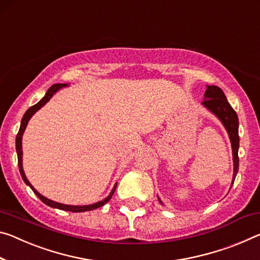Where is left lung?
I'll return each mask as SVG.
<instances>
[{
  "instance_id": "obj_1",
  "label": "left lung",
  "mask_w": 260,
  "mask_h": 260,
  "mask_svg": "<svg viewBox=\"0 0 260 260\" xmlns=\"http://www.w3.org/2000/svg\"><path fill=\"white\" fill-rule=\"evenodd\" d=\"M201 105L205 109H207L209 112L213 113L215 117L219 119L222 125L228 133V137L230 139V143H232L233 149V160H234V174H233V182L232 186L234 184V180L236 178V175L238 172V148H240V137H238V117L235 110L232 108L228 101L224 96L222 90L216 85H207V90H206L204 102ZM158 201L160 205H163L162 201L158 198Z\"/></svg>"
}]
</instances>
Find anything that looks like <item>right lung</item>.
Returning <instances> with one entry per match:
<instances>
[{"instance_id": "add662e5", "label": "right lung", "mask_w": 260, "mask_h": 260, "mask_svg": "<svg viewBox=\"0 0 260 260\" xmlns=\"http://www.w3.org/2000/svg\"><path fill=\"white\" fill-rule=\"evenodd\" d=\"M66 86H68V84H53L51 88L47 90V92L45 96L41 98V100L37 103L36 105L31 106L30 109H28L25 113H24L23 118H22V121H20V127H19V131H18V134L17 137H16V151H17V157H18V167H19V172H20V176H22V178L24 180V183H25L27 186H30L32 191L35 192V194L39 198V199L43 201L44 204H46L47 206L52 208H57V209H61V211H68V212H73V213H81V212H88V211H93V209H96L98 207H102V206H104L108 201L112 198L113 193L115 191V187H117V184H114L113 188L111 189L110 194L104 198V199L101 200V201H97V203L91 204V205H66V204H60V203H56V201H53L51 199H48V198L44 197L43 194H40V193L37 191V189L32 186L31 183L28 182L26 176H25V172H24V169H23V150H22V139H23V134L24 132H25V128L27 126L28 121H30V119L32 118V115H34L37 111H39L43 106L46 104V103L51 100V98L54 96V94L61 90L62 88H66Z\"/></svg>"}]
</instances>
